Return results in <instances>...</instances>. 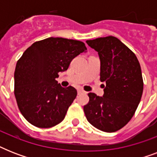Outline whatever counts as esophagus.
<instances>
[{
  "label": "esophagus",
  "mask_w": 157,
  "mask_h": 157,
  "mask_svg": "<svg viewBox=\"0 0 157 157\" xmlns=\"http://www.w3.org/2000/svg\"><path fill=\"white\" fill-rule=\"evenodd\" d=\"M77 92H78V94H82V93H85V91L82 90H77Z\"/></svg>",
  "instance_id": "obj_1"
}]
</instances>
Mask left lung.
Here are the masks:
<instances>
[{
	"instance_id": "8db88e82",
	"label": "left lung",
	"mask_w": 157,
	"mask_h": 157,
	"mask_svg": "<svg viewBox=\"0 0 157 157\" xmlns=\"http://www.w3.org/2000/svg\"><path fill=\"white\" fill-rule=\"evenodd\" d=\"M98 52L100 81L106 82L102 97L89 93L84 112L90 123L102 131L119 130L131 120L141 100L144 81L135 54L115 36L86 40Z\"/></svg>"
}]
</instances>
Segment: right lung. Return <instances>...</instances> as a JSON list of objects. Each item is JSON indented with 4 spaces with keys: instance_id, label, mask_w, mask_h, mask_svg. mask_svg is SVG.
I'll return each mask as SVG.
<instances>
[{
    "instance_id": "add662e5",
    "label": "right lung",
    "mask_w": 157,
    "mask_h": 157,
    "mask_svg": "<svg viewBox=\"0 0 157 157\" xmlns=\"http://www.w3.org/2000/svg\"><path fill=\"white\" fill-rule=\"evenodd\" d=\"M82 41L49 37L33 43L18 59L14 71V95L24 118L39 128L63 121L77 91L63 88L55 80L71 60L86 52Z\"/></svg>"
}]
</instances>
